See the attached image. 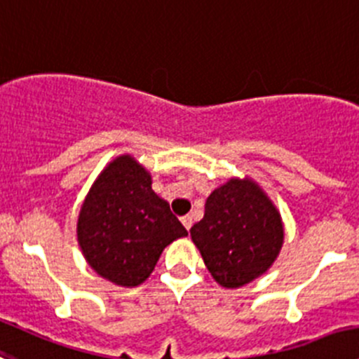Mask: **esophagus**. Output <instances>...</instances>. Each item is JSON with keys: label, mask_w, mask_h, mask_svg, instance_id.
<instances>
[{"label": "esophagus", "mask_w": 359, "mask_h": 359, "mask_svg": "<svg viewBox=\"0 0 359 359\" xmlns=\"http://www.w3.org/2000/svg\"><path fill=\"white\" fill-rule=\"evenodd\" d=\"M180 221H182V224L186 226V229H187V231H189L191 226H193V217H191V215H184V217L180 219Z\"/></svg>", "instance_id": "34e87169"}]
</instances>
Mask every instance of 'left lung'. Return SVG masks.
<instances>
[{
    "mask_svg": "<svg viewBox=\"0 0 359 359\" xmlns=\"http://www.w3.org/2000/svg\"><path fill=\"white\" fill-rule=\"evenodd\" d=\"M191 238L212 277L224 287H240L276 261L284 229L280 214L256 184L231 179L207 198Z\"/></svg>",
    "mask_w": 359,
    "mask_h": 359,
    "instance_id": "1",
    "label": "left lung"
}]
</instances>
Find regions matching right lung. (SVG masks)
<instances>
[{"instance_id": "add662e5", "label": "right lung", "mask_w": 359, "mask_h": 359, "mask_svg": "<svg viewBox=\"0 0 359 359\" xmlns=\"http://www.w3.org/2000/svg\"><path fill=\"white\" fill-rule=\"evenodd\" d=\"M151 184L145 168L121 156L103 170L80 210L76 236L87 263L119 286L144 283L163 249L187 235Z\"/></svg>"}]
</instances>
